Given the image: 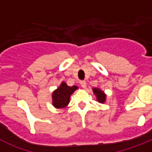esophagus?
I'll return each mask as SVG.
<instances>
[{
    "instance_id": "obj_1",
    "label": "esophagus",
    "mask_w": 152,
    "mask_h": 152,
    "mask_svg": "<svg viewBox=\"0 0 152 152\" xmlns=\"http://www.w3.org/2000/svg\"><path fill=\"white\" fill-rule=\"evenodd\" d=\"M80 86H81L83 88H86V85H87V84H86L85 80H81V81L80 82Z\"/></svg>"
}]
</instances>
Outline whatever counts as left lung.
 <instances>
[{"label":"left lung","instance_id":"obj_1","mask_svg":"<svg viewBox=\"0 0 152 152\" xmlns=\"http://www.w3.org/2000/svg\"><path fill=\"white\" fill-rule=\"evenodd\" d=\"M93 91L94 93V94L96 96V100L99 103H104L106 101V94L103 93V91H102L101 90H100L99 88H93Z\"/></svg>","mask_w":152,"mask_h":152}]
</instances>
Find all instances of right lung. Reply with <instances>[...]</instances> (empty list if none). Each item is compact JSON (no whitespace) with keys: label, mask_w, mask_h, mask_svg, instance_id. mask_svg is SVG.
<instances>
[{"label":"right lung","mask_w":152,"mask_h":152,"mask_svg":"<svg viewBox=\"0 0 152 152\" xmlns=\"http://www.w3.org/2000/svg\"><path fill=\"white\" fill-rule=\"evenodd\" d=\"M77 89V86L69 87L65 82H61V85L52 93V105L56 108H64L70 102L71 95Z\"/></svg>","instance_id":"right-lung-1"}]
</instances>
